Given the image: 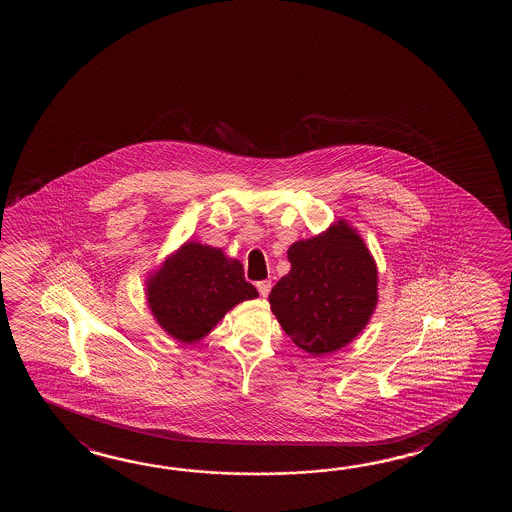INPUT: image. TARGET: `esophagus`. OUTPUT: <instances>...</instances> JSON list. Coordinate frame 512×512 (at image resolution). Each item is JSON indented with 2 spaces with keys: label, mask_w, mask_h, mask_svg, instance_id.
<instances>
[{
  "label": "esophagus",
  "mask_w": 512,
  "mask_h": 512,
  "mask_svg": "<svg viewBox=\"0 0 512 512\" xmlns=\"http://www.w3.org/2000/svg\"><path fill=\"white\" fill-rule=\"evenodd\" d=\"M257 291H259L260 296H268L269 291H271V280H260L257 282Z\"/></svg>",
  "instance_id": "esophagus-1"
}]
</instances>
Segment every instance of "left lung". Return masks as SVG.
Masks as SVG:
<instances>
[{"label": "left lung", "mask_w": 512, "mask_h": 512, "mask_svg": "<svg viewBox=\"0 0 512 512\" xmlns=\"http://www.w3.org/2000/svg\"><path fill=\"white\" fill-rule=\"evenodd\" d=\"M291 271L269 293L285 334L312 355L332 353L368 325L377 305V266L343 221L327 234L294 243Z\"/></svg>", "instance_id": "obj_1"}]
</instances>
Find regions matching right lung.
Returning a JSON list of instances; mask_svg holds the SVG:
<instances>
[{"mask_svg":"<svg viewBox=\"0 0 512 512\" xmlns=\"http://www.w3.org/2000/svg\"><path fill=\"white\" fill-rule=\"evenodd\" d=\"M257 296L241 262L198 243H185L148 282L153 316L182 343L202 339L234 305Z\"/></svg>","mask_w":512,"mask_h":512,"instance_id":"1","label":"right lung"}]
</instances>
